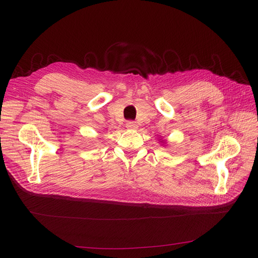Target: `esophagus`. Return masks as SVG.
Here are the masks:
<instances>
[{"mask_svg":"<svg viewBox=\"0 0 258 258\" xmlns=\"http://www.w3.org/2000/svg\"><path fill=\"white\" fill-rule=\"evenodd\" d=\"M126 128L130 129V130H136V129H138V124L135 121H128L126 123Z\"/></svg>","mask_w":258,"mask_h":258,"instance_id":"obj_1","label":"esophagus"}]
</instances>
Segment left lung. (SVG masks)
<instances>
[{"label":"left lung","instance_id":"left-lung-1","mask_svg":"<svg viewBox=\"0 0 258 258\" xmlns=\"http://www.w3.org/2000/svg\"><path fill=\"white\" fill-rule=\"evenodd\" d=\"M159 142H160V143H162V145H163V144H165V145H166V142H165V140H161V139H159Z\"/></svg>","mask_w":258,"mask_h":258}]
</instances>
